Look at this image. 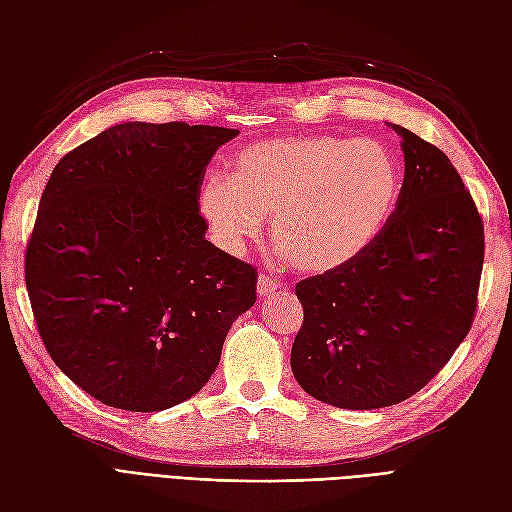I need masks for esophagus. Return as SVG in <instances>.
I'll use <instances>...</instances> for the list:
<instances>
[{
	"label": "esophagus",
	"mask_w": 512,
	"mask_h": 512,
	"mask_svg": "<svg viewBox=\"0 0 512 512\" xmlns=\"http://www.w3.org/2000/svg\"><path fill=\"white\" fill-rule=\"evenodd\" d=\"M256 290H258V297H260V299L271 297V294L277 290V282L271 280V277H267V275H260V277H258Z\"/></svg>",
	"instance_id": "1"
}]
</instances>
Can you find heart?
<instances>
[{"label":"heart","instance_id":"1","mask_svg":"<svg viewBox=\"0 0 512 512\" xmlns=\"http://www.w3.org/2000/svg\"><path fill=\"white\" fill-rule=\"evenodd\" d=\"M399 194L401 170L382 143L305 134L241 149L232 177L203 179L196 209L228 256H243L271 215L273 239L294 267L327 273L378 239Z\"/></svg>","mask_w":512,"mask_h":512}]
</instances>
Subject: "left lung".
I'll list each match as a JSON object with an SVG mask.
<instances>
[{"label": "left lung", "mask_w": 512, "mask_h": 512, "mask_svg": "<svg viewBox=\"0 0 512 512\" xmlns=\"http://www.w3.org/2000/svg\"><path fill=\"white\" fill-rule=\"evenodd\" d=\"M401 136L404 183L391 220L348 265L297 284L303 327L290 352L301 389L344 410L418 393L466 339L485 258L483 220L451 160Z\"/></svg>", "instance_id": "obj_1"}]
</instances>
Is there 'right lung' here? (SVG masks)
Wrapping results in <instances>:
<instances>
[{"instance_id":"1","label":"right lung","mask_w":512,"mask_h":512,"mask_svg":"<svg viewBox=\"0 0 512 512\" xmlns=\"http://www.w3.org/2000/svg\"><path fill=\"white\" fill-rule=\"evenodd\" d=\"M237 134L123 121L53 168L25 284L51 359L104 406L158 412L196 395L256 303V269L207 241L196 209Z\"/></svg>"}]
</instances>
